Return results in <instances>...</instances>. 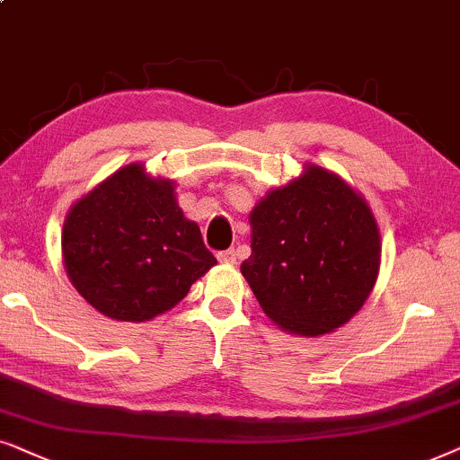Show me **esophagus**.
<instances>
[{
    "label": "esophagus",
    "mask_w": 460,
    "mask_h": 460,
    "mask_svg": "<svg viewBox=\"0 0 460 460\" xmlns=\"http://www.w3.org/2000/svg\"><path fill=\"white\" fill-rule=\"evenodd\" d=\"M217 259L223 262V265H234L235 259H237V254H235L234 248H229V250H225V252H218Z\"/></svg>",
    "instance_id": "obj_1"
}]
</instances>
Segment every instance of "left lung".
Returning <instances> with one entry per match:
<instances>
[{"label":"left lung","instance_id":"obj_1","mask_svg":"<svg viewBox=\"0 0 460 460\" xmlns=\"http://www.w3.org/2000/svg\"><path fill=\"white\" fill-rule=\"evenodd\" d=\"M252 254L242 275L271 322L298 336L345 326L381 269V231L364 195L307 164L250 212Z\"/></svg>","mask_w":460,"mask_h":460}]
</instances>
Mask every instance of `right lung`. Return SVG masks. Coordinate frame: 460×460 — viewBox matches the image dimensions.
Listing matches in <instances>:
<instances>
[{
  "label": "right lung",
  "instance_id": "obj_1",
  "mask_svg": "<svg viewBox=\"0 0 460 460\" xmlns=\"http://www.w3.org/2000/svg\"><path fill=\"white\" fill-rule=\"evenodd\" d=\"M174 181L134 162L79 198L63 225V265L98 314L149 322L187 296L217 265L198 223L182 214Z\"/></svg>",
  "mask_w": 460,
  "mask_h": 460
}]
</instances>
